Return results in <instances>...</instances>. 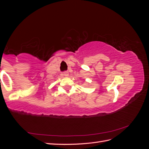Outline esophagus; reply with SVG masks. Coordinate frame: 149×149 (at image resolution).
<instances>
[{"instance_id": "34e87169", "label": "esophagus", "mask_w": 149, "mask_h": 149, "mask_svg": "<svg viewBox=\"0 0 149 149\" xmlns=\"http://www.w3.org/2000/svg\"><path fill=\"white\" fill-rule=\"evenodd\" d=\"M63 75L65 76V77H67V76H69V73L68 71H65L63 73Z\"/></svg>"}]
</instances>
